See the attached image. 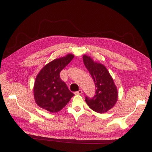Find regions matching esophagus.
Wrapping results in <instances>:
<instances>
[{
	"label": "esophagus",
	"instance_id": "esophagus-1",
	"mask_svg": "<svg viewBox=\"0 0 152 152\" xmlns=\"http://www.w3.org/2000/svg\"><path fill=\"white\" fill-rule=\"evenodd\" d=\"M83 94V91H82L81 90H79L78 91L75 92V95H81V94Z\"/></svg>",
	"mask_w": 152,
	"mask_h": 152
}]
</instances>
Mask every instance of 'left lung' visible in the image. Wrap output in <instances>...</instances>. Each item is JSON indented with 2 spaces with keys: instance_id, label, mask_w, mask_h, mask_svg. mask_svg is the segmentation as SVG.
Listing matches in <instances>:
<instances>
[{
  "instance_id": "8db88e82",
  "label": "left lung",
  "mask_w": 152,
  "mask_h": 152,
  "mask_svg": "<svg viewBox=\"0 0 152 152\" xmlns=\"http://www.w3.org/2000/svg\"><path fill=\"white\" fill-rule=\"evenodd\" d=\"M83 61L96 87L94 96H86V102L95 112L105 113L115 106L118 100V90L113 79L104 65L94 61L89 56L84 55Z\"/></svg>"
}]
</instances>
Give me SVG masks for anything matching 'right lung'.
Listing matches in <instances>:
<instances>
[{
	"label": "right lung",
	"mask_w": 152,
	"mask_h": 152,
	"mask_svg": "<svg viewBox=\"0 0 152 152\" xmlns=\"http://www.w3.org/2000/svg\"><path fill=\"white\" fill-rule=\"evenodd\" d=\"M73 58V55L68 54L50 61L40 71L34 86V97L39 107L50 113L58 112L74 96L60 76V71Z\"/></svg>",
	"instance_id": "obj_1"
}]
</instances>
